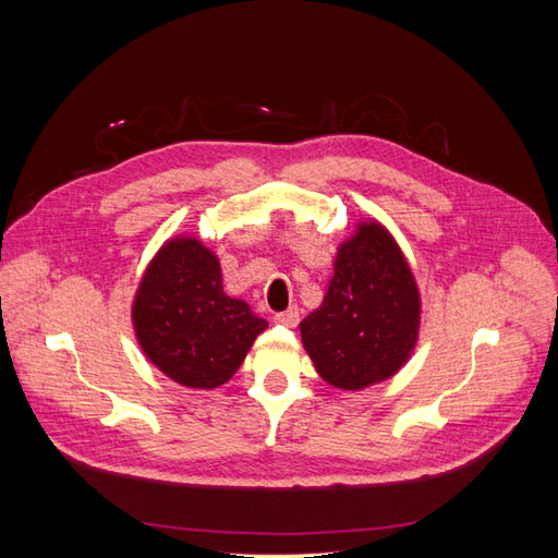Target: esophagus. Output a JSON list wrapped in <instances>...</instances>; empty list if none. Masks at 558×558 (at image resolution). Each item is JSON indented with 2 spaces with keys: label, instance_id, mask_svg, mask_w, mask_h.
I'll return each instance as SVG.
<instances>
[{
  "label": "esophagus",
  "instance_id": "esophagus-1",
  "mask_svg": "<svg viewBox=\"0 0 558 558\" xmlns=\"http://www.w3.org/2000/svg\"><path fill=\"white\" fill-rule=\"evenodd\" d=\"M275 320H277V324L286 326V328H295L298 320H300V312H298V307H289V310H283V312H277Z\"/></svg>",
  "mask_w": 558,
  "mask_h": 558
}]
</instances>
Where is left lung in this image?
I'll return each mask as SVG.
<instances>
[{"instance_id":"left-lung-1","label":"left lung","mask_w":558,"mask_h":558,"mask_svg":"<svg viewBox=\"0 0 558 558\" xmlns=\"http://www.w3.org/2000/svg\"><path fill=\"white\" fill-rule=\"evenodd\" d=\"M302 344L328 384L356 391L408 361L418 332V291L400 248L365 223L342 244L324 305L300 324Z\"/></svg>"}]
</instances>
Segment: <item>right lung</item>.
Listing matches in <instances>:
<instances>
[{
    "label": "right lung",
    "mask_w": 558,
    "mask_h": 558,
    "mask_svg": "<svg viewBox=\"0 0 558 558\" xmlns=\"http://www.w3.org/2000/svg\"><path fill=\"white\" fill-rule=\"evenodd\" d=\"M132 318L146 356L191 388L226 384L267 328L246 302L223 293L221 267L197 240L162 246L146 269Z\"/></svg>",
    "instance_id": "obj_1"
}]
</instances>
